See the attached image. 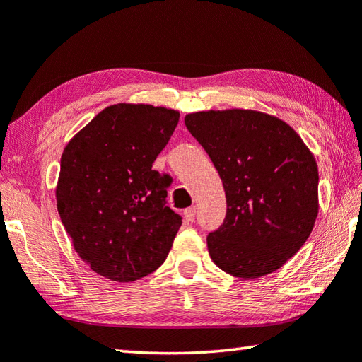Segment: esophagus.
<instances>
[{
    "instance_id": "esophagus-1",
    "label": "esophagus",
    "mask_w": 362,
    "mask_h": 362,
    "mask_svg": "<svg viewBox=\"0 0 362 362\" xmlns=\"http://www.w3.org/2000/svg\"><path fill=\"white\" fill-rule=\"evenodd\" d=\"M183 216H185V220L188 223H193L194 221V216H196V209L194 207L185 209V212H183Z\"/></svg>"
}]
</instances>
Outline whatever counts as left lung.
Masks as SVG:
<instances>
[{"label":"left lung","mask_w":362,"mask_h":362,"mask_svg":"<svg viewBox=\"0 0 362 362\" xmlns=\"http://www.w3.org/2000/svg\"><path fill=\"white\" fill-rule=\"evenodd\" d=\"M189 133L218 170L226 194L223 225L209 233L221 271L258 279L299 252L318 214V169L296 131L255 110L196 112Z\"/></svg>","instance_id":"left-lung-1"}]
</instances>
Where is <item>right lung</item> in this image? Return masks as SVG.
Instances as JSON below:
<instances>
[{
	"label": "right lung",
	"mask_w": 362,
	"mask_h": 362,
	"mask_svg": "<svg viewBox=\"0 0 362 362\" xmlns=\"http://www.w3.org/2000/svg\"><path fill=\"white\" fill-rule=\"evenodd\" d=\"M177 110L115 104L64 148L57 207L78 256L96 274L134 281L158 269L182 216L166 204L169 174L153 170Z\"/></svg>",
	"instance_id": "obj_1"
}]
</instances>
